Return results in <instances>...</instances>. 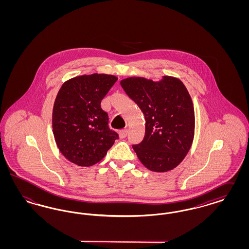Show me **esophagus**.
<instances>
[{"mask_svg": "<svg viewBox=\"0 0 249 249\" xmlns=\"http://www.w3.org/2000/svg\"><path fill=\"white\" fill-rule=\"evenodd\" d=\"M127 134H128V130L127 129H125V130H121L119 131V137L120 138H125L126 136H127Z\"/></svg>", "mask_w": 249, "mask_h": 249, "instance_id": "obj_1", "label": "esophagus"}]
</instances>
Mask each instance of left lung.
Here are the masks:
<instances>
[{"instance_id": "obj_1", "label": "left lung", "mask_w": 249, "mask_h": 249, "mask_svg": "<svg viewBox=\"0 0 249 249\" xmlns=\"http://www.w3.org/2000/svg\"><path fill=\"white\" fill-rule=\"evenodd\" d=\"M120 85L144 115L143 140L132 145L142 165L157 173L175 169L190 151L194 138V107L187 88L169 75L156 82L128 77Z\"/></svg>"}]
</instances>
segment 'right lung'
Instances as JSON below:
<instances>
[{
    "label": "right lung",
    "instance_id": "add662e5",
    "mask_svg": "<svg viewBox=\"0 0 249 249\" xmlns=\"http://www.w3.org/2000/svg\"><path fill=\"white\" fill-rule=\"evenodd\" d=\"M118 77L106 73L75 76L65 81L52 111V129L60 153L78 166L101 161L119 134L108 127L101 102Z\"/></svg>",
    "mask_w": 249,
    "mask_h": 249
}]
</instances>
